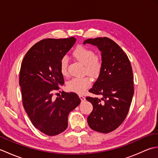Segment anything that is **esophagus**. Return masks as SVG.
I'll list each match as a JSON object with an SVG mask.
<instances>
[{
  "label": "esophagus",
  "mask_w": 158,
  "mask_h": 158,
  "mask_svg": "<svg viewBox=\"0 0 158 158\" xmlns=\"http://www.w3.org/2000/svg\"><path fill=\"white\" fill-rule=\"evenodd\" d=\"M79 98H80V99L81 100V101H85V97L84 96H83V95H79Z\"/></svg>",
  "instance_id": "1"
}]
</instances>
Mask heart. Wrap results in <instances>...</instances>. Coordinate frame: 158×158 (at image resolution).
<instances>
[{
    "instance_id": "1",
    "label": "heart",
    "mask_w": 158,
    "mask_h": 158,
    "mask_svg": "<svg viewBox=\"0 0 158 158\" xmlns=\"http://www.w3.org/2000/svg\"><path fill=\"white\" fill-rule=\"evenodd\" d=\"M72 56L77 61L84 65L83 73L87 74L92 78H97L102 69V61L99 56L95 55L92 49L83 45H78L73 50ZM68 59L63 57L60 62V70L63 76L68 75ZM91 85V80L88 77L73 78L67 83L68 90L81 94Z\"/></svg>"
}]
</instances>
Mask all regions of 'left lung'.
<instances>
[{
    "instance_id": "1",
    "label": "left lung",
    "mask_w": 158,
    "mask_h": 158,
    "mask_svg": "<svg viewBox=\"0 0 158 158\" xmlns=\"http://www.w3.org/2000/svg\"><path fill=\"white\" fill-rule=\"evenodd\" d=\"M97 46L101 52L102 69L89 90L101 98L86 97L93 105L88 117L90 128L101 133L117 129L126 119L134 95L132 66L122 48L107 37L87 39L83 44Z\"/></svg>"
}]
</instances>
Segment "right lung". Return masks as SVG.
Listing matches in <instances>:
<instances>
[{
	"label": "right lung",
	"instance_id": "obj_1",
	"mask_svg": "<svg viewBox=\"0 0 158 158\" xmlns=\"http://www.w3.org/2000/svg\"><path fill=\"white\" fill-rule=\"evenodd\" d=\"M76 39H45L36 43L23 58L19 71L23 106L34 126L48 136L68 127V115L81 102L75 93L62 92L54 99L53 92L64 85L60 62Z\"/></svg>",
	"mask_w": 158,
	"mask_h": 158
}]
</instances>
